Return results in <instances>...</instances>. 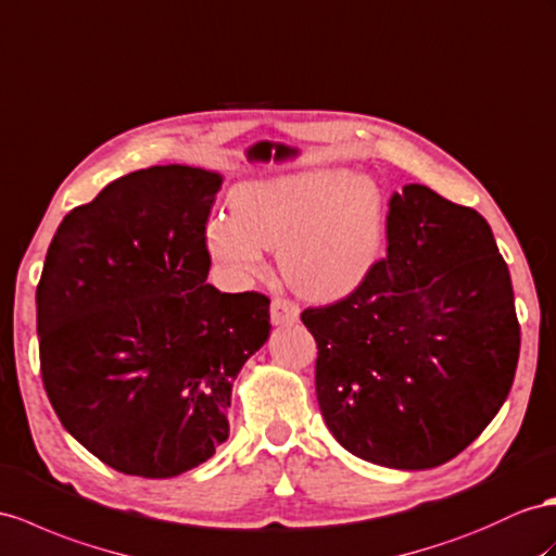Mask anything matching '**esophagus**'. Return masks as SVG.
Masks as SVG:
<instances>
[{
    "label": "esophagus",
    "instance_id": "esophagus-1",
    "mask_svg": "<svg viewBox=\"0 0 556 556\" xmlns=\"http://www.w3.org/2000/svg\"><path fill=\"white\" fill-rule=\"evenodd\" d=\"M298 317H301V309H298L295 303L287 301V298H275L273 305H269V319H273L275 326L293 324Z\"/></svg>",
    "mask_w": 556,
    "mask_h": 556
}]
</instances>
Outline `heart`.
Segmentation results:
<instances>
[{"label": "heart", "instance_id": "obj_1", "mask_svg": "<svg viewBox=\"0 0 556 556\" xmlns=\"http://www.w3.org/2000/svg\"><path fill=\"white\" fill-rule=\"evenodd\" d=\"M227 208L230 216L213 213L204 225L211 258L251 279L265 269L263 249L277 251L283 281L315 301L357 287L386 239V194L362 170L317 166L244 180Z\"/></svg>", "mask_w": 556, "mask_h": 556}]
</instances>
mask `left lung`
<instances>
[{
	"instance_id": "1",
	"label": "left lung",
	"mask_w": 556,
	"mask_h": 556,
	"mask_svg": "<svg viewBox=\"0 0 556 556\" xmlns=\"http://www.w3.org/2000/svg\"><path fill=\"white\" fill-rule=\"evenodd\" d=\"M301 319L317 340L326 427L374 465H444L495 418L515 380V293L491 227L418 182L390 199L386 258L343 301Z\"/></svg>"
}]
</instances>
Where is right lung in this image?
Here are the masks:
<instances>
[{"instance_id":"1","label":"right lung","mask_w":556,"mask_h":556,"mask_svg":"<svg viewBox=\"0 0 556 556\" xmlns=\"http://www.w3.org/2000/svg\"><path fill=\"white\" fill-rule=\"evenodd\" d=\"M223 176L168 164L112 180L55 230L37 287L41 380L65 430L117 472L178 477L230 434L232 382L269 298L206 283Z\"/></svg>"}]
</instances>
